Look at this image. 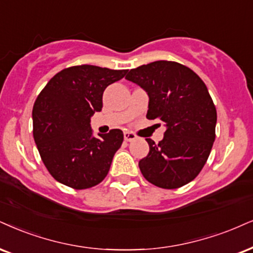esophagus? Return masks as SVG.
Returning a JSON list of instances; mask_svg holds the SVG:
<instances>
[{"instance_id":"esophagus-1","label":"esophagus","mask_w":253,"mask_h":253,"mask_svg":"<svg viewBox=\"0 0 253 253\" xmlns=\"http://www.w3.org/2000/svg\"><path fill=\"white\" fill-rule=\"evenodd\" d=\"M133 139H136V135L131 131L124 132V141L126 142H131Z\"/></svg>"}]
</instances>
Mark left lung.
Masks as SVG:
<instances>
[{
  "label": "left lung",
  "instance_id": "8db88e82",
  "mask_svg": "<svg viewBox=\"0 0 253 253\" xmlns=\"http://www.w3.org/2000/svg\"><path fill=\"white\" fill-rule=\"evenodd\" d=\"M126 79L148 92L146 118H157L167 126L158 144L146 138L150 151L138 163L142 174L162 189L190 183L207 163L216 138L217 111L205 83L172 61L141 65Z\"/></svg>",
  "mask_w": 253,
  "mask_h": 253
}]
</instances>
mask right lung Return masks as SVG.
<instances>
[{
    "instance_id": "right-lung-1",
    "label": "right lung",
    "mask_w": 253,
    "mask_h": 253,
    "mask_svg": "<svg viewBox=\"0 0 253 253\" xmlns=\"http://www.w3.org/2000/svg\"><path fill=\"white\" fill-rule=\"evenodd\" d=\"M126 70L74 65L55 75L33 108V135L54 178L76 190L92 188L107 177L123 131L92 137L90 117L103 107V92Z\"/></svg>"
}]
</instances>
